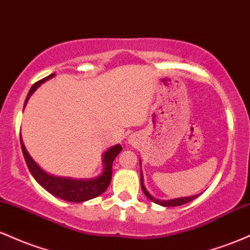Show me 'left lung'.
I'll return each instance as SVG.
<instances>
[{"mask_svg":"<svg viewBox=\"0 0 250 250\" xmlns=\"http://www.w3.org/2000/svg\"><path fill=\"white\" fill-rule=\"evenodd\" d=\"M141 188H142L143 193H145V195H146V196L148 197L149 200L153 201V202H155V203H157V205L163 206V207H177V206H182V205H185V203H188V202H190V201H193L194 199H196V197L199 196V195H200V194H199V195H194V196L179 197V199H173V200H168V201L155 199L154 196H151V195L148 193L147 189H146V187H145V185H143V176H142V171H141Z\"/></svg>","mask_w":250,"mask_h":250,"instance_id":"1","label":"left lung"}]
</instances>
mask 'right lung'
I'll list each match as a JSON object with an SVG mask.
<instances>
[{
	"label": "right lung",
	"mask_w": 250,
	"mask_h": 250,
	"mask_svg": "<svg viewBox=\"0 0 250 250\" xmlns=\"http://www.w3.org/2000/svg\"><path fill=\"white\" fill-rule=\"evenodd\" d=\"M54 75H55V74H51V75L40 80L39 82L34 83L33 87L30 88L29 93H28L27 99H25L24 107L25 104H27L29 97L33 95L34 91H35L43 82L48 81V80L51 79ZM20 140H21V148L22 153H23L25 163H27L28 168H29L34 179H35L37 182L40 183V186H42L45 190L49 191L51 195L59 197V199L68 201V202H84V201L91 200L94 199V197L100 196L102 193H104L105 189L108 188L109 183H110L111 181L114 160H115V157L120 154V151L122 150L121 146L116 145L109 148L108 150L103 154L102 161L104 166H103V171L101 175L89 180H75L69 179V177L53 176V175L45 173L43 169L40 168V166L34 161L33 157H31L29 153L27 151L25 146L23 145V142H22V137H20Z\"/></svg>",
	"instance_id": "right-lung-1"
}]
</instances>
